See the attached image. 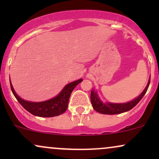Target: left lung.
Instances as JSON below:
<instances>
[{
    "label": "left lung",
    "instance_id": "obj_1",
    "mask_svg": "<svg viewBox=\"0 0 159 159\" xmlns=\"http://www.w3.org/2000/svg\"><path fill=\"white\" fill-rule=\"evenodd\" d=\"M149 83H150V78L149 79L147 87H145L143 92L137 98L125 103L103 102L100 99L99 96H98L97 92L94 90H92L90 94V100L93 107L95 111L102 114H118L123 112H126V111L132 109L141 100V98L143 97V96L147 93Z\"/></svg>",
    "mask_w": 159,
    "mask_h": 159
}]
</instances>
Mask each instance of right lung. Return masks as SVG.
<instances>
[{
    "instance_id": "right-lung-1",
    "label": "right lung",
    "mask_w": 159,
    "mask_h": 159,
    "mask_svg": "<svg viewBox=\"0 0 159 159\" xmlns=\"http://www.w3.org/2000/svg\"><path fill=\"white\" fill-rule=\"evenodd\" d=\"M82 81L83 79L81 78L77 81L71 82L66 85L61 93L55 97L39 102H34L22 99L16 93L10 81V82L12 93L25 110L34 116H41V117H53V116H59L66 111L69 97L72 90Z\"/></svg>"
}]
</instances>
